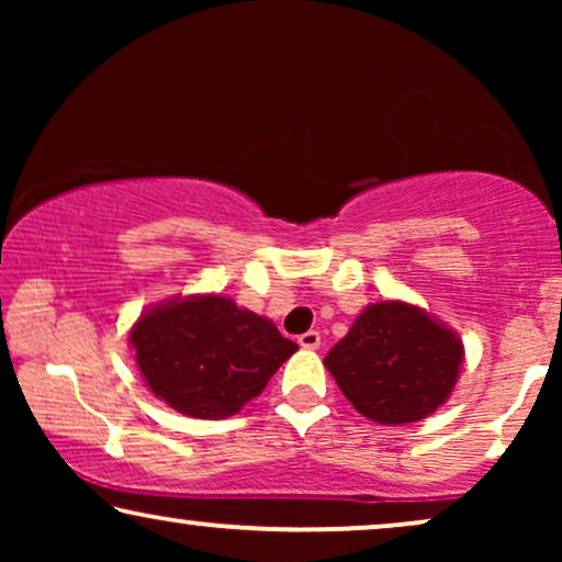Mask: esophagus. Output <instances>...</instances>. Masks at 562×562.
Listing matches in <instances>:
<instances>
[{
    "label": "esophagus",
    "instance_id": "esophagus-1",
    "mask_svg": "<svg viewBox=\"0 0 562 562\" xmlns=\"http://www.w3.org/2000/svg\"><path fill=\"white\" fill-rule=\"evenodd\" d=\"M299 345H302V348H306V350H317L322 345V337H319L317 329H310V333L299 335Z\"/></svg>",
    "mask_w": 562,
    "mask_h": 562
}]
</instances>
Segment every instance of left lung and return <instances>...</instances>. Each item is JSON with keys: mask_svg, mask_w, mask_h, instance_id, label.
Wrapping results in <instances>:
<instances>
[{"mask_svg": "<svg viewBox=\"0 0 562 562\" xmlns=\"http://www.w3.org/2000/svg\"><path fill=\"white\" fill-rule=\"evenodd\" d=\"M463 363V342L417 306L371 304L327 352L345 398L379 425H409L445 404Z\"/></svg>", "mask_w": 562, "mask_h": 562, "instance_id": "obj_1", "label": "left lung"}]
</instances>
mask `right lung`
Listing matches in <instances>:
<instances>
[{"label":"right lung","mask_w":562,"mask_h":562,"mask_svg":"<svg viewBox=\"0 0 562 562\" xmlns=\"http://www.w3.org/2000/svg\"><path fill=\"white\" fill-rule=\"evenodd\" d=\"M130 340L153 394L196 419L233 417L299 350L273 322L214 294L156 306Z\"/></svg>","instance_id":"obj_1"}]
</instances>
